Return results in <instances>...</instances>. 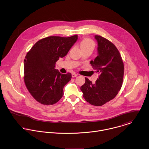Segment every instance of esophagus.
Masks as SVG:
<instances>
[{"mask_svg": "<svg viewBox=\"0 0 149 149\" xmlns=\"http://www.w3.org/2000/svg\"><path fill=\"white\" fill-rule=\"evenodd\" d=\"M77 75H77V74H75V73H74H74H72V77H73V78H74V77H77Z\"/></svg>", "mask_w": 149, "mask_h": 149, "instance_id": "esophagus-1", "label": "esophagus"}]
</instances>
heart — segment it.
Instances as JSON below:
<instances>
[{"instance_id": "obj_1", "label": "heart", "mask_w": 149, "mask_h": 149, "mask_svg": "<svg viewBox=\"0 0 149 149\" xmlns=\"http://www.w3.org/2000/svg\"><path fill=\"white\" fill-rule=\"evenodd\" d=\"M80 47L82 50L86 49H92L93 50L95 47V43L89 38H84L80 42Z\"/></svg>"}]
</instances>
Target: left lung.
Wrapping results in <instances>:
<instances>
[{
  "instance_id": "8db88e82",
  "label": "left lung",
  "mask_w": 149,
  "mask_h": 149,
  "mask_svg": "<svg viewBox=\"0 0 149 149\" xmlns=\"http://www.w3.org/2000/svg\"><path fill=\"white\" fill-rule=\"evenodd\" d=\"M98 44V56L91 61L99 73L95 84L85 78L81 87L85 100L92 105L101 106L113 99L120 91L124 78V63L116 46L108 39L95 35Z\"/></svg>"
}]
</instances>
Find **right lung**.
I'll list each match as a JSON object with an SVG mask.
<instances>
[{
	"instance_id": "obj_1",
	"label": "right lung",
	"mask_w": 149,
	"mask_h": 149,
	"mask_svg": "<svg viewBox=\"0 0 149 149\" xmlns=\"http://www.w3.org/2000/svg\"><path fill=\"white\" fill-rule=\"evenodd\" d=\"M78 39L70 37L48 36L38 40L24 59V79L32 97L44 105H52L64 95L63 88L71 80V74H61L55 69L56 61L67 55Z\"/></svg>"
}]
</instances>
